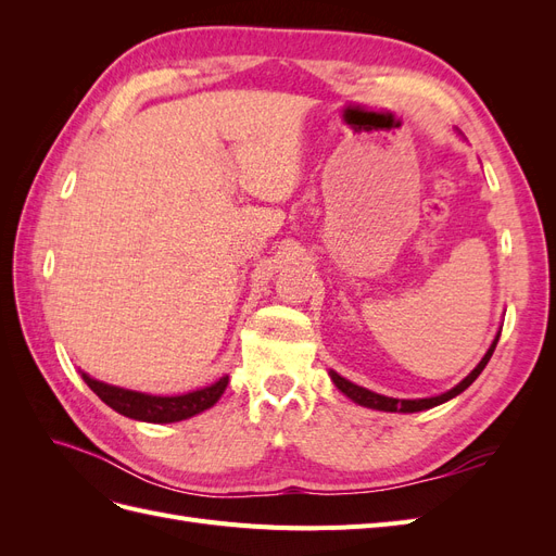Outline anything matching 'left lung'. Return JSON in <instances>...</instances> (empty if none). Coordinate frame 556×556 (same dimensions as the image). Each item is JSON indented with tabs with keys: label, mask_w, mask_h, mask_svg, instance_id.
Instances as JSON below:
<instances>
[{
	"label": "left lung",
	"mask_w": 556,
	"mask_h": 556,
	"mask_svg": "<svg viewBox=\"0 0 556 556\" xmlns=\"http://www.w3.org/2000/svg\"><path fill=\"white\" fill-rule=\"evenodd\" d=\"M496 343H498V333H496L494 343L490 345V350H486V355L482 357V362L473 368V371H470L457 387H452L450 392H445V394H441V396H431V399H392V396L376 394V392H371V390H364V387H359V384H355V382H350V380L341 378L339 374H333V371H331V380H333V384L339 387V390H341L345 396H350L352 401L359 403V406H366V408L387 410V413H417V410H427V408L439 406V403H445V401L454 399L457 394H462V392L466 390V387L482 374V368L486 366V362L492 359Z\"/></svg>",
	"instance_id": "1"
}]
</instances>
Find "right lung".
Instances as JSON below:
<instances>
[{
    "label": "right lung",
    "instance_id": "obj_1",
    "mask_svg": "<svg viewBox=\"0 0 556 556\" xmlns=\"http://www.w3.org/2000/svg\"><path fill=\"white\" fill-rule=\"evenodd\" d=\"M83 380H86L90 390L113 410H117L125 417L141 419V422H155V425L180 422V419L204 413L223 396L225 387L229 382V378L225 376L217 382H213L211 387H204V390H197L182 396H150V394L129 392V390H121V387L104 384L99 380H92L86 374H83Z\"/></svg>",
    "mask_w": 556,
    "mask_h": 556
}]
</instances>
